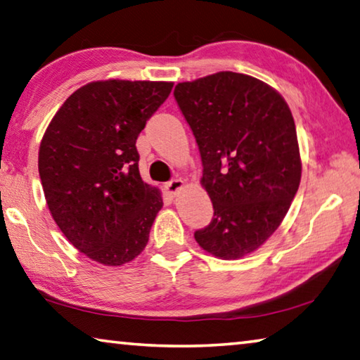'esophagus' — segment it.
<instances>
[{"mask_svg": "<svg viewBox=\"0 0 360 360\" xmlns=\"http://www.w3.org/2000/svg\"><path fill=\"white\" fill-rule=\"evenodd\" d=\"M182 187H184V181H182V179H172L169 182H167V186H165L167 192L169 195H176Z\"/></svg>", "mask_w": 360, "mask_h": 360, "instance_id": "34e87169", "label": "esophagus"}]
</instances>
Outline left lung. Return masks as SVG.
<instances>
[{"label":"left lung","instance_id":"obj_1","mask_svg":"<svg viewBox=\"0 0 360 360\" xmlns=\"http://www.w3.org/2000/svg\"><path fill=\"white\" fill-rule=\"evenodd\" d=\"M174 99L198 143L214 207L195 240L220 259L243 258L272 236L299 188L291 110L267 83L230 70L178 83Z\"/></svg>","mask_w":360,"mask_h":360}]
</instances>
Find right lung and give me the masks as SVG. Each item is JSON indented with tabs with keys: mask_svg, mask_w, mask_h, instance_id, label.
<instances>
[{
	"mask_svg": "<svg viewBox=\"0 0 360 360\" xmlns=\"http://www.w3.org/2000/svg\"><path fill=\"white\" fill-rule=\"evenodd\" d=\"M172 82H91L70 94L39 146L50 214L77 250L122 266L145 250L163 206L143 182L136 139L172 93Z\"/></svg>",
	"mask_w": 360,
	"mask_h": 360,
	"instance_id": "right-lung-1",
	"label": "right lung"
}]
</instances>
